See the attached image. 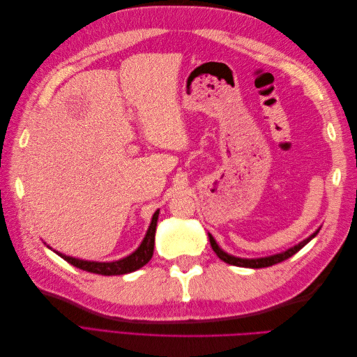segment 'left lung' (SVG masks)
Here are the masks:
<instances>
[{
    "instance_id": "left-lung-1",
    "label": "left lung",
    "mask_w": 357,
    "mask_h": 357,
    "mask_svg": "<svg viewBox=\"0 0 357 357\" xmlns=\"http://www.w3.org/2000/svg\"><path fill=\"white\" fill-rule=\"evenodd\" d=\"M319 234V229L312 234L311 236H308L307 240H304L302 243L294 245L291 248H289V250L283 252V253H278V255H274V256H268V257H257V259H243V257H235L232 255H228L226 252H223L222 248L218 245V243H215V240L213 238V236L208 234L210 236V244L213 247L214 253L218 255L223 262L229 264V265H235V266H243V268H266V266H273L275 264H280L286 261V259H289L290 256H294L295 253H298L302 247H304L305 244H308L314 236Z\"/></svg>"
}]
</instances>
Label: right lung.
Segmentation results:
<instances>
[{"mask_svg":"<svg viewBox=\"0 0 357 357\" xmlns=\"http://www.w3.org/2000/svg\"><path fill=\"white\" fill-rule=\"evenodd\" d=\"M158 215H159V210L155 211V214H153L152 223H150V226H149V231L144 236L143 243L139 244V247L132 255H129V256L121 259V261H116V262H91V261H82V259H77V257L66 256V255H62L59 252H56V253L63 259V261H67L73 266L80 268V269H83V271L93 273V274L122 275V274L137 271V269L144 266L153 256Z\"/></svg>","mask_w":357,"mask_h":357,"instance_id":"obj_1","label":"right lung"}]
</instances>
